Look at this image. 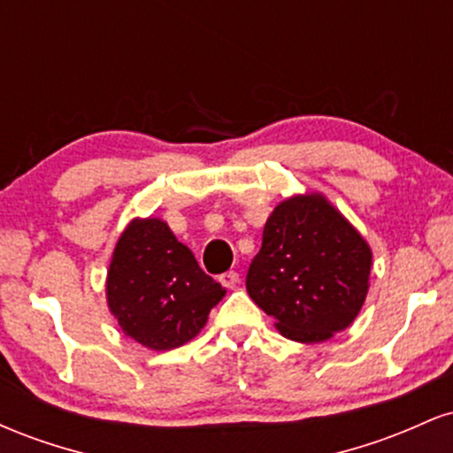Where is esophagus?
<instances>
[{"mask_svg": "<svg viewBox=\"0 0 453 453\" xmlns=\"http://www.w3.org/2000/svg\"><path fill=\"white\" fill-rule=\"evenodd\" d=\"M219 280H221L223 288H234V285L238 283V273L236 270H227V273L221 274Z\"/></svg>", "mask_w": 453, "mask_h": 453, "instance_id": "esophagus-1", "label": "esophagus"}]
</instances>
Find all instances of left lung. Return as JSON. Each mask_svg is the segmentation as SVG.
<instances>
[{
	"label": "left lung",
	"mask_w": 453,
	"mask_h": 453,
	"mask_svg": "<svg viewBox=\"0 0 453 453\" xmlns=\"http://www.w3.org/2000/svg\"><path fill=\"white\" fill-rule=\"evenodd\" d=\"M368 244L321 196H298L274 209L247 292L273 315L280 334L321 342L345 330L368 292Z\"/></svg>",
	"instance_id": "left-lung-1"
}]
</instances>
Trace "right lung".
<instances>
[{"mask_svg":"<svg viewBox=\"0 0 453 453\" xmlns=\"http://www.w3.org/2000/svg\"><path fill=\"white\" fill-rule=\"evenodd\" d=\"M223 294L164 221H132L114 247L108 306L126 334L149 349L194 339Z\"/></svg>","mask_w":453,"mask_h":453,"instance_id":"right-lung-1","label":"right lung"}]
</instances>
